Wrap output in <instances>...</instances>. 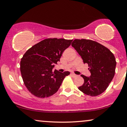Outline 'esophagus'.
<instances>
[{
    "instance_id": "34e87169",
    "label": "esophagus",
    "mask_w": 127,
    "mask_h": 127,
    "mask_svg": "<svg viewBox=\"0 0 127 127\" xmlns=\"http://www.w3.org/2000/svg\"><path fill=\"white\" fill-rule=\"evenodd\" d=\"M71 75L72 76H73V77H77V75L75 74H74V73H71Z\"/></svg>"
}]
</instances>
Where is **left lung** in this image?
<instances>
[{"instance_id":"8db88e82","label":"left lung","mask_w":127,"mask_h":127,"mask_svg":"<svg viewBox=\"0 0 127 127\" xmlns=\"http://www.w3.org/2000/svg\"><path fill=\"white\" fill-rule=\"evenodd\" d=\"M87 63L91 73L90 77L81 76L84 82L78 89L88 95L97 96L108 87L114 76L116 61L111 51L103 45L88 39H75L71 44Z\"/></svg>"}]
</instances>
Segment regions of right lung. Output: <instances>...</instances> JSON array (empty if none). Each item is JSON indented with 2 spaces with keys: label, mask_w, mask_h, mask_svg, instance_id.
<instances>
[{
  "label": "right lung",
  "mask_w": 127,
  "mask_h": 127,
  "mask_svg": "<svg viewBox=\"0 0 127 127\" xmlns=\"http://www.w3.org/2000/svg\"><path fill=\"white\" fill-rule=\"evenodd\" d=\"M73 40L46 38L25 53L20 62L24 84L31 94L38 98L49 97L58 91L69 71L61 73L53 68L60 62L63 53Z\"/></svg>",
  "instance_id": "right-lung-1"
}]
</instances>
